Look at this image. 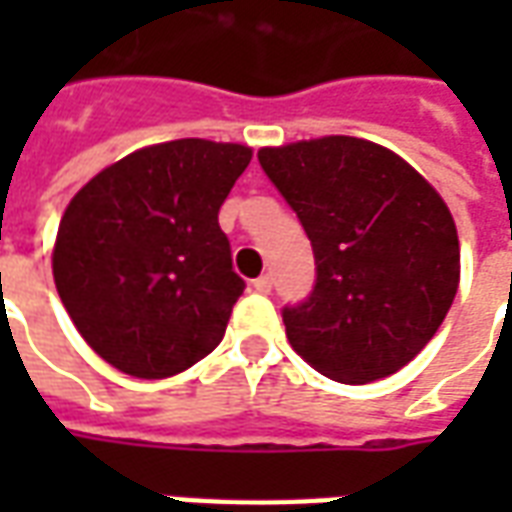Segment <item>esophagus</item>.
<instances>
[{
	"label": "esophagus",
	"mask_w": 512,
	"mask_h": 512,
	"mask_svg": "<svg viewBox=\"0 0 512 512\" xmlns=\"http://www.w3.org/2000/svg\"><path fill=\"white\" fill-rule=\"evenodd\" d=\"M255 290H257V293H271V277H268V274L257 277L255 279Z\"/></svg>",
	"instance_id": "esophagus-1"
}]
</instances>
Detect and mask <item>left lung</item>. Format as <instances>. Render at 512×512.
<instances>
[{
  "instance_id": "8db88e82",
  "label": "left lung",
  "mask_w": 512,
  "mask_h": 512,
  "mask_svg": "<svg viewBox=\"0 0 512 512\" xmlns=\"http://www.w3.org/2000/svg\"><path fill=\"white\" fill-rule=\"evenodd\" d=\"M257 158L315 255L312 293L282 310L293 351L343 384L397 373L458 293L450 208L411 164L356 136L263 147Z\"/></svg>"
}]
</instances>
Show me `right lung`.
I'll return each mask as SVG.
<instances>
[{
	"label": "right lung",
	"instance_id": "add662e5",
	"mask_svg": "<svg viewBox=\"0 0 512 512\" xmlns=\"http://www.w3.org/2000/svg\"><path fill=\"white\" fill-rule=\"evenodd\" d=\"M246 145L175 139L98 172L65 208L54 285L109 365L169 378L222 343L246 282L219 208L249 167Z\"/></svg>",
	"mask_w": 512,
	"mask_h": 512
}]
</instances>
